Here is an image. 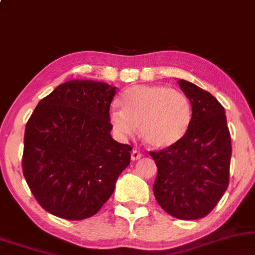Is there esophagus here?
<instances>
[{
    "label": "esophagus",
    "instance_id": "34e87169",
    "mask_svg": "<svg viewBox=\"0 0 255 255\" xmlns=\"http://www.w3.org/2000/svg\"><path fill=\"white\" fill-rule=\"evenodd\" d=\"M141 157H142V154H141L140 151H137V149H133V151H131V153H130V159H131V160H133V161L137 160V159H140Z\"/></svg>",
    "mask_w": 255,
    "mask_h": 255
}]
</instances>
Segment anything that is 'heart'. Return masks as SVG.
Returning a JSON list of instances; mask_svg holds the SVG:
<instances>
[{"label": "heart", "instance_id": "obj_1", "mask_svg": "<svg viewBox=\"0 0 255 255\" xmlns=\"http://www.w3.org/2000/svg\"><path fill=\"white\" fill-rule=\"evenodd\" d=\"M121 109H112L109 124L120 139L140 136L153 148L176 145L188 133L192 119L186 95L165 85H134L119 100Z\"/></svg>", "mask_w": 255, "mask_h": 255}]
</instances>
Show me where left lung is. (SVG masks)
I'll return each mask as SVG.
<instances>
[{
	"mask_svg": "<svg viewBox=\"0 0 255 255\" xmlns=\"http://www.w3.org/2000/svg\"><path fill=\"white\" fill-rule=\"evenodd\" d=\"M178 84L191 103V124L176 145L149 153L158 167L153 192L171 216L197 220L216 207L228 188L231 134L226 110L213 95L184 79Z\"/></svg>",
	"mask_w": 255,
	"mask_h": 255,
	"instance_id": "obj_1",
	"label": "left lung"
}]
</instances>
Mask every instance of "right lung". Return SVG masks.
I'll return each instance as SVG.
<instances>
[{"label": "right lung", "mask_w": 255, "mask_h": 255, "mask_svg": "<svg viewBox=\"0 0 255 255\" xmlns=\"http://www.w3.org/2000/svg\"><path fill=\"white\" fill-rule=\"evenodd\" d=\"M116 87L73 79L38 103L26 125L22 170L39 204L61 219L84 220L108 201L129 165L131 147L113 139Z\"/></svg>", "instance_id": "add662e5"}]
</instances>
